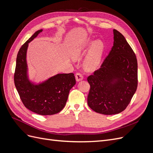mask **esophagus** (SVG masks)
Masks as SVG:
<instances>
[{
	"label": "esophagus",
	"instance_id": "1",
	"mask_svg": "<svg viewBox=\"0 0 153 153\" xmlns=\"http://www.w3.org/2000/svg\"><path fill=\"white\" fill-rule=\"evenodd\" d=\"M75 78H76V80L77 82H79V81L83 80V78H84V76H83L82 73H76V75H75Z\"/></svg>",
	"mask_w": 153,
	"mask_h": 153
}]
</instances>
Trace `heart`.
Instances as JSON below:
<instances>
[{
  "label": "heart",
  "mask_w": 153,
  "mask_h": 153,
  "mask_svg": "<svg viewBox=\"0 0 153 153\" xmlns=\"http://www.w3.org/2000/svg\"><path fill=\"white\" fill-rule=\"evenodd\" d=\"M91 43V41H88L84 45H82L81 47L77 48L75 50V52H74L73 58L75 59H80L81 55H82L84 48ZM103 47L104 45L103 42L100 40L96 41L92 45L89 53L87 55L84 61V67L88 70H94V69L98 67L100 62Z\"/></svg>",
  "instance_id": "1"
}]
</instances>
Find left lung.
<instances>
[{
  "label": "left lung",
  "instance_id": "obj_1",
  "mask_svg": "<svg viewBox=\"0 0 153 153\" xmlns=\"http://www.w3.org/2000/svg\"><path fill=\"white\" fill-rule=\"evenodd\" d=\"M114 46L98 69L87 77V103L94 112L113 115L130 103L138 85L137 60L124 36L114 29Z\"/></svg>",
  "mask_w": 153,
  "mask_h": 153
}]
</instances>
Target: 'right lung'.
<instances>
[{"mask_svg":"<svg viewBox=\"0 0 153 153\" xmlns=\"http://www.w3.org/2000/svg\"><path fill=\"white\" fill-rule=\"evenodd\" d=\"M36 31L20 48L16 57L14 82L24 106L32 112L48 115L57 114L63 109L68 100L69 92L75 85L74 74H57L39 84L32 83L27 75L26 61L29 43L37 37Z\"/></svg>","mask_w":153,"mask_h":153,"instance_id":"right-lung-1","label":"right lung"}]
</instances>
